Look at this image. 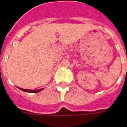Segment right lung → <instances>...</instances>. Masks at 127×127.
<instances>
[{
    "label": "right lung",
    "instance_id": "obj_1",
    "mask_svg": "<svg viewBox=\"0 0 127 127\" xmlns=\"http://www.w3.org/2000/svg\"><path fill=\"white\" fill-rule=\"evenodd\" d=\"M20 90L24 91V92H27V93H39L40 91H41L43 90V88L41 89H38V90H27V89H24V88H20Z\"/></svg>",
    "mask_w": 127,
    "mask_h": 127
}]
</instances>
